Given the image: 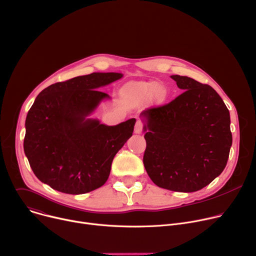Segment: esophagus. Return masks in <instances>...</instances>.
Returning a JSON list of instances; mask_svg holds the SVG:
<instances>
[{"instance_id":"34e87169","label":"esophagus","mask_w":256,"mask_h":256,"mask_svg":"<svg viewBox=\"0 0 256 256\" xmlns=\"http://www.w3.org/2000/svg\"><path fill=\"white\" fill-rule=\"evenodd\" d=\"M142 122L140 120H138L136 122V126H134V132L136 134H140L142 132Z\"/></svg>"}]
</instances>
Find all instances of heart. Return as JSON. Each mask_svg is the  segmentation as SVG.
Segmentation results:
<instances>
[{"label":"heart","mask_w":256,"mask_h":256,"mask_svg":"<svg viewBox=\"0 0 256 256\" xmlns=\"http://www.w3.org/2000/svg\"><path fill=\"white\" fill-rule=\"evenodd\" d=\"M122 96L130 104H134L140 102L148 100L154 96L158 102H162L166 96V92L154 81L130 82L124 85L122 90Z\"/></svg>","instance_id":"1"}]
</instances>
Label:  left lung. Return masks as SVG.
Listing matches in <instances>:
<instances>
[{
  "label": "left lung",
  "instance_id": "obj_1",
  "mask_svg": "<svg viewBox=\"0 0 256 256\" xmlns=\"http://www.w3.org/2000/svg\"><path fill=\"white\" fill-rule=\"evenodd\" d=\"M171 78L185 92L140 114L146 142L144 166L156 186L195 192L226 166L232 144L230 114L210 85L187 76Z\"/></svg>",
  "mask_w": 256,
  "mask_h": 256
}]
</instances>
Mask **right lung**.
<instances>
[{"mask_svg": "<svg viewBox=\"0 0 256 256\" xmlns=\"http://www.w3.org/2000/svg\"><path fill=\"white\" fill-rule=\"evenodd\" d=\"M122 77L94 72L54 83L38 94L26 118L24 152L42 183L78 195L108 181L112 160L132 136L136 118L106 126L88 116L110 98L98 90Z\"/></svg>", "mask_w": 256, "mask_h": 256, "instance_id": "1", "label": "right lung"}]
</instances>
